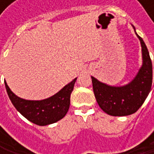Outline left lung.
<instances>
[{"label":"left lung","instance_id":"obj_1","mask_svg":"<svg viewBox=\"0 0 154 154\" xmlns=\"http://www.w3.org/2000/svg\"><path fill=\"white\" fill-rule=\"evenodd\" d=\"M137 35L142 45L143 66L131 83L120 87L109 86L92 77L95 99L100 108L109 115L128 116L135 113L143 105L151 91L152 84V60L144 42L138 35Z\"/></svg>","mask_w":154,"mask_h":154}]
</instances>
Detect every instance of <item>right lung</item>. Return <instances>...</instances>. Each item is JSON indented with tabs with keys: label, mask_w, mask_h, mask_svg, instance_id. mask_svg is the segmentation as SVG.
Returning a JSON list of instances; mask_svg holds the SVG:
<instances>
[{
	"label": "right lung",
	"mask_w": 154,
	"mask_h": 154,
	"mask_svg": "<svg viewBox=\"0 0 154 154\" xmlns=\"http://www.w3.org/2000/svg\"><path fill=\"white\" fill-rule=\"evenodd\" d=\"M76 80L77 78L53 96L42 101H28L17 97L11 92L6 82L5 87L10 100L21 115L36 125L45 126L59 121L67 114L70 105V94Z\"/></svg>",
	"instance_id": "right-lung-1"
}]
</instances>
